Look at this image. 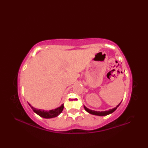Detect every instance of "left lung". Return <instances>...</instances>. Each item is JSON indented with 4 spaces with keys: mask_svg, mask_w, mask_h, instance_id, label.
<instances>
[{
    "mask_svg": "<svg viewBox=\"0 0 148 148\" xmlns=\"http://www.w3.org/2000/svg\"><path fill=\"white\" fill-rule=\"evenodd\" d=\"M121 102L119 103V104L116 107V108H113V109H109L108 110V111H93V110H91V109H89L88 108H87L86 107H85L84 106V109L86 110V111L90 113V114H93V115H97V116H106V115H108L109 114H111V113H112L114 111H115V110L117 109V108H118V106L120 105Z\"/></svg>",
    "mask_w": 148,
    "mask_h": 148,
    "instance_id": "left-lung-1",
    "label": "left lung"
}]
</instances>
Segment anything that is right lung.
Masks as SVG:
<instances>
[{"mask_svg":"<svg viewBox=\"0 0 148 148\" xmlns=\"http://www.w3.org/2000/svg\"><path fill=\"white\" fill-rule=\"evenodd\" d=\"M29 104L30 106V108L32 109L34 112H36L37 114L40 116V117H42L44 118H47V119L56 117V116H58L60 114V113L62 112L63 109H64V103L62 104V106H60L59 108H57L56 109H54L52 110H49V111H45V110L36 109L31 106L30 103H29Z\"/></svg>","mask_w":148,"mask_h":148,"instance_id":"add662e5","label":"right lung"}]
</instances>
